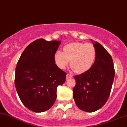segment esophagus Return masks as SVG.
Returning <instances> with one entry per match:
<instances>
[{
	"mask_svg": "<svg viewBox=\"0 0 127 127\" xmlns=\"http://www.w3.org/2000/svg\"><path fill=\"white\" fill-rule=\"evenodd\" d=\"M72 77H73V76H72V75H71V74H66V80H68V79H69L72 78Z\"/></svg>",
	"mask_w": 127,
	"mask_h": 127,
	"instance_id": "34e87169",
	"label": "esophagus"
}]
</instances>
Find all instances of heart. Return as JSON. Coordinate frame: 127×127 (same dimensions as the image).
I'll list each match as a JSON object with an SVG mask.
<instances>
[{"label": "heart", "instance_id": "1", "mask_svg": "<svg viewBox=\"0 0 127 127\" xmlns=\"http://www.w3.org/2000/svg\"><path fill=\"white\" fill-rule=\"evenodd\" d=\"M96 50L92 44L79 42L71 43L64 48V53L56 51L54 60L58 67L65 69L71 61V68L78 74L88 71L96 58Z\"/></svg>", "mask_w": 127, "mask_h": 127}]
</instances>
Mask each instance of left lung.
Segmentation results:
<instances>
[{"mask_svg":"<svg viewBox=\"0 0 127 127\" xmlns=\"http://www.w3.org/2000/svg\"><path fill=\"white\" fill-rule=\"evenodd\" d=\"M91 41L96 50L95 63L88 71L74 76L73 98L79 108L94 112L104 105L114 80V65L111 55L97 42Z\"/></svg>","mask_w":127,"mask_h":127,"instance_id":"left-lung-1","label":"left lung"}]
</instances>
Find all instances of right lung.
Returning a JSON list of instances; mask_svg holds the SVG:
<instances>
[{
  "label": "right lung",
  "instance_id": "obj_1",
  "mask_svg": "<svg viewBox=\"0 0 127 127\" xmlns=\"http://www.w3.org/2000/svg\"><path fill=\"white\" fill-rule=\"evenodd\" d=\"M60 40L37 39L25 49L17 64L15 87L20 100L36 113L48 110L57 97V87L65 83L66 73L55 64Z\"/></svg>",
  "mask_w": 127,
  "mask_h": 127
}]
</instances>
